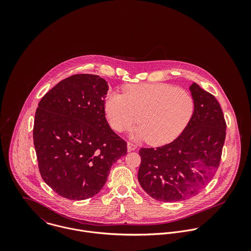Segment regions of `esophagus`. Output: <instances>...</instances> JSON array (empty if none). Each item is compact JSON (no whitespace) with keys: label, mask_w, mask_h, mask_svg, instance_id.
I'll return each instance as SVG.
<instances>
[{"label":"esophagus","mask_w":251,"mask_h":251,"mask_svg":"<svg viewBox=\"0 0 251 251\" xmlns=\"http://www.w3.org/2000/svg\"><path fill=\"white\" fill-rule=\"evenodd\" d=\"M136 148H137L136 145H134L133 143H130V142H127V151H135Z\"/></svg>","instance_id":"1"}]
</instances>
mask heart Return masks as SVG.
I'll return each instance as SVG.
<instances>
[{
    "label": "heart",
    "mask_w": 251,
    "mask_h": 251,
    "mask_svg": "<svg viewBox=\"0 0 251 251\" xmlns=\"http://www.w3.org/2000/svg\"><path fill=\"white\" fill-rule=\"evenodd\" d=\"M104 108L114 130H127L138 118L140 125L132 137L163 145L175 140L185 129L193 116L194 101L186 91L171 85L140 84L126 87L124 96L109 94Z\"/></svg>",
    "instance_id": "heart-1"
}]
</instances>
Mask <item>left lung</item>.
Listing matches in <instances>:
<instances>
[{
  "label": "left lung",
  "mask_w": 251,
  "mask_h": 251,
  "mask_svg": "<svg viewBox=\"0 0 251 251\" xmlns=\"http://www.w3.org/2000/svg\"><path fill=\"white\" fill-rule=\"evenodd\" d=\"M193 116L177 139L158 148H142L138 180L153 199L186 200L212 179L218 168L226 123L215 97L198 84L189 86Z\"/></svg>",
  "instance_id": "left-lung-1"
}]
</instances>
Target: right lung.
<instances>
[{
    "mask_svg": "<svg viewBox=\"0 0 251 251\" xmlns=\"http://www.w3.org/2000/svg\"><path fill=\"white\" fill-rule=\"evenodd\" d=\"M107 82L75 74L39 101L34 145L43 180L60 196L85 200L98 194L111 166L126 154V143L109 126L104 110Z\"/></svg>",
    "mask_w": 251,
    "mask_h": 251,
    "instance_id": "1",
    "label": "right lung"
}]
</instances>
